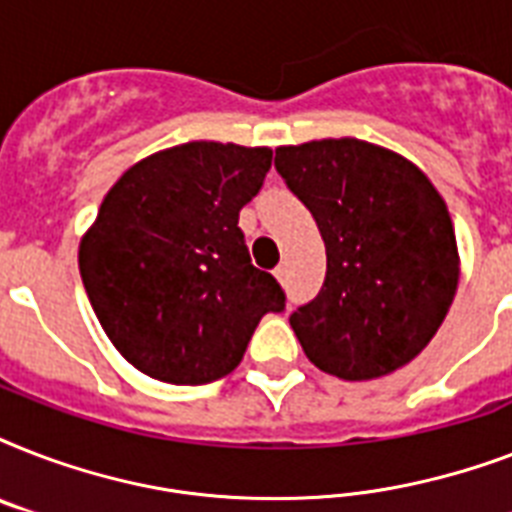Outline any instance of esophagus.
I'll return each mask as SVG.
<instances>
[{"instance_id": "1", "label": "esophagus", "mask_w": 512, "mask_h": 512, "mask_svg": "<svg viewBox=\"0 0 512 512\" xmlns=\"http://www.w3.org/2000/svg\"><path fill=\"white\" fill-rule=\"evenodd\" d=\"M273 273H276V279H279V281L287 279V268H284V265H279V268H276V271H273Z\"/></svg>"}]
</instances>
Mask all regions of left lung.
<instances>
[{
	"label": "left lung",
	"mask_w": 512,
	"mask_h": 512,
	"mask_svg": "<svg viewBox=\"0 0 512 512\" xmlns=\"http://www.w3.org/2000/svg\"><path fill=\"white\" fill-rule=\"evenodd\" d=\"M273 164L327 244L319 295L289 316L305 356L342 380L409 364L457 292L444 199L412 162L356 138L281 146Z\"/></svg>",
	"instance_id": "left-lung-1"
}]
</instances>
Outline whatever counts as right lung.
<instances>
[{
	"label": "right lung",
	"instance_id": "right-lung-1",
	"mask_svg": "<svg viewBox=\"0 0 512 512\" xmlns=\"http://www.w3.org/2000/svg\"><path fill=\"white\" fill-rule=\"evenodd\" d=\"M271 159V148L185 143L130 167L100 204L79 271L108 340L148 377L220 380L265 313L287 308L239 228Z\"/></svg>",
	"mask_w": 512,
	"mask_h": 512
}]
</instances>
